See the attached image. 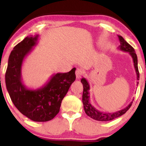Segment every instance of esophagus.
I'll list each match as a JSON object with an SVG mask.
<instances>
[{
  "instance_id": "obj_1",
  "label": "esophagus",
  "mask_w": 146,
  "mask_h": 146,
  "mask_svg": "<svg viewBox=\"0 0 146 146\" xmlns=\"http://www.w3.org/2000/svg\"><path fill=\"white\" fill-rule=\"evenodd\" d=\"M82 74H83L82 70L81 68H77L76 70V76L77 78H81Z\"/></svg>"
}]
</instances>
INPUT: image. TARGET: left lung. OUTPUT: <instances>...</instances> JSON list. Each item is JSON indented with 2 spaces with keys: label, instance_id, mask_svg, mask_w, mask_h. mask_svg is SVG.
<instances>
[{
  "label": "left lung",
  "instance_id": "left-lung-1",
  "mask_svg": "<svg viewBox=\"0 0 146 146\" xmlns=\"http://www.w3.org/2000/svg\"><path fill=\"white\" fill-rule=\"evenodd\" d=\"M118 36L119 42H120V45L119 46L118 48L121 50V51L126 52H128L129 55L131 56L133 59V66H134L135 72H136L137 75V80H139V73L138 70V67H137V57L135 52L133 49V48L131 46L130 44H129L126 41L123 39V38L121 36ZM81 82L83 84V94H82V102L84 105V109L86 114L95 120L98 121H110L112 120V119L118 117L121 115L126 112V111L129 109L131 107V104H132L133 102H131L129 104V105L125 108L121 109V110H119L113 113H108V112H104V111H100L98 110L95 108L92 105V104L90 102V85L88 82L85 78H82L81 79ZM139 82H137V86L138 85Z\"/></svg>",
  "mask_w": 146,
  "mask_h": 146
}]
</instances>
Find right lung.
I'll return each instance as SVG.
<instances>
[{
    "label": "right lung",
    "instance_id": "obj_1",
    "mask_svg": "<svg viewBox=\"0 0 146 146\" xmlns=\"http://www.w3.org/2000/svg\"><path fill=\"white\" fill-rule=\"evenodd\" d=\"M38 37L37 35L27 36L15 46L9 58L5 82L11 100L20 112L33 121H47L59 112L62 101L76 80V68L66 73L54 74L40 88L26 87L22 78V66Z\"/></svg>",
    "mask_w": 146,
    "mask_h": 146
}]
</instances>
